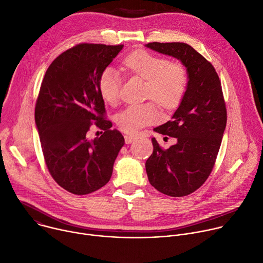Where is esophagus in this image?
Instances as JSON below:
<instances>
[{"label":"esophagus","instance_id":"obj_1","mask_svg":"<svg viewBox=\"0 0 263 263\" xmlns=\"http://www.w3.org/2000/svg\"><path fill=\"white\" fill-rule=\"evenodd\" d=\"M124 137H125L126 143H131L135 139V135H132V134H126Z\"/></svg>","mask_w":263,"mask_h":263}]
</instances>
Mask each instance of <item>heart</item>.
Wrapping results in <instances>:
<instances>
[{"label": "heart", "instance_id": "obj_1", "mask_svg": "<svg viewBox=\"0 0 263 263\" xmlns=\"http://www.w3.org/2000/svg\"><path fill=\"white\" fill-rule=\"evenodd\" d=\"M124 66L135 76L146 80L145 97L153 99L164 109L176 108L183 100L189 86V71L181 62L170 61L166 57L145 50H136L123 61ZM122 79L114 67L105 68L99 79V90L105 102L115 104L119 100ZM159 118L153 102L132 104L117 116L119 128L127 133H135Z\"/></svg>", "mask_w": 263, "mask_h": 263}]
</instances>
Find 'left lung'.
<instances>
[{
	"label": "left lung",
	"instance_id": "obj_1",
	"mask_svg": "<svg viewBox=\"0 0 263 263\" xmlns=\"http://www.w3.org/2000/svg\"><path fill=\"white\" fill-rule=\"evenodd\" d=\"M147 48L173 56L186 66L189 86L172 120L155 128L177 143L162 148L152 138L153 153L145 162L149 183L170 197H184L205 183L214 166L227 124L221 84L213 65L183 43H149Z\"/></svg>",
	"mask_w": 263,
	"mask_h": 263
}]
</instances>
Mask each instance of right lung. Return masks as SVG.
Returning a JSON list of instances; mask_svg holds the SVG:
<instances>
[{"instance_id":"obj_1","label":"right lung","mask_w":263,"mask_h":263,"mask_svg":"<svg viewBox=\"0 0 263 263\" xmlns=\"http://www.w3.org/2000/svg\"><path fill=\"white\" fill-rule=\"evenodd\" d=\"M124 45L79 44L60 54L48 67L35 105L46 165L52 178L70 194L83 196L106 185L125 143L105 119L99 90L102 71ZM92 126L102 135L90 141Z\"/></svg>"}]
</instances>
